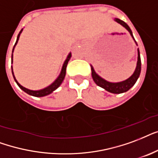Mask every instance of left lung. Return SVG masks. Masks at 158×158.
<instances>
[{"instance_id": "8db88e82", "label": "left lung", "mask_w": 158, "mask_h": 158, "mask_svg": "<svg viewBox=\"0 0 158 158\" xmlns=\"http://www.w3.org/2000/svg\"><path fill=\"white\" fill-rule=\"evenodd\" d=\"M114 20H115L117 23H118V24H120L122 26L124 27V28L129 31V34L131 35V36L134 40L131 29H130L129 26L126 24L125 22H123V20H121V19H117V18H115ZM134 41H135V40H134ZM135 43H136V41H135ZM90 67H91V76H92L93 80L96 82V85H99V86H101V87L104 88L105 90H106L107 91H109V92L114 93V94H119V93L126 92L127 90H129V89L135 84V82H136L137 80H138V78H139V75H140V73H141V58H140L139 50L138 49V62H137V67L135 71H134V74H133L130 77L128 78L127 80L120 81V82L114 83L107 81H106L102 77H101L98 74H96V73L95 72V70H94V68H93L92 66H90Z\"/></svg>"}]
</instances>
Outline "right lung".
Returning <instances> with one entry per match:
<instances>
[{
  "label": "right lung",
  "instance_id": "1",
  "mask_svg": "<svg viewBox=\"0 0 158 158\" xmlns=\"http://www.w3.org/2000/svg\"><path fill=\"white\" fill-rule=\"evenodd\" d=\"M22 30H23V29L20 30V32L19 33V35H18V36H17V40H16V42H15V44L14 48H13V51H14V48L15 47V45L17 44V43H18V40H19V35H20V34H21ZM13 51H12V52H13ZM71 57H72V53H69L68 56V57H67V59L65 60V62H64V63H63V65H62V71H61V73H60L59 76H58V77L56 79V80L53 81V82L50 85H48V86H47V87L44 88V89H42V90H29V89H27V88L24 87V86H22L20 84H19L18 81H17V80L15 79V77L14 76V73H13V69H12V67H11V70H12V74H13V77H14L15 81V82L17 83V85H19V87L21 89V90H23L24 91V92H26L27 94H29V95H30V96H36V97H42V96H48V95H49V94H51V93L52 92V91H54L57 88L59 87V85L62 84V81L64 80V77H65V75H66V68H67V66H68V61L70 60ZM12 58H13V53H12L11 55V63H12Z\"/></svg>",
  "mask_w": 158,
  "mask_h": 158
}]
</instances>
